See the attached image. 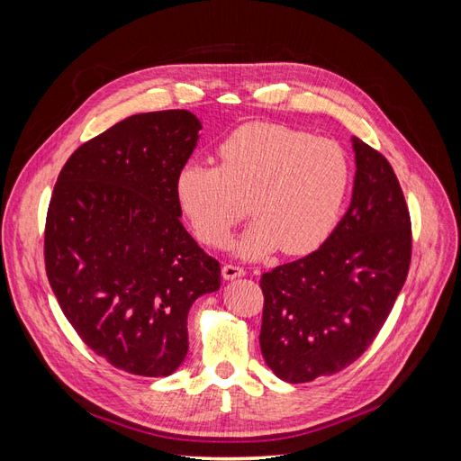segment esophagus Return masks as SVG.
Returning <instances> with one entry per match:
<instances>
[{"instance_id": "34e87169", "label": "esophagus", "mask_w": 461, "mask_h": 461, "mask_svg": "<svg viewBox=\"0 0 461 461\" xmlns=\"http://www.w3.org/2000/svg\"><path fill=\"white\" fill-rule=\"evenodd\" d=\"M244 275H246L244 267H239V265L227 263L225 267H222V278H225V281H234V278H240Z\"/></svg>"}]
</instances>
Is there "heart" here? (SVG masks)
I'll return each mask as SVG.
<instances>
[{
	"label": "heart",
	"instance_id": "1",
	"mask_svg": "<svg viewBox=\"0 0 461 461\" xmlns=\"http://www.w3.org/2000/svg\"><path fill=\"white\" fill-rule=\"evenodd\" d=\"M217 153L219 167L186 163L175 180L176 202L202 242L225 240L246 215V202L256 221L230 244L242 259H261L276 248L310 254L329 239L350 186V161L337 142L252 122Z\"/></svg>",
	"mask_w": 461,
	"mask_h": 461
}]
</instances>
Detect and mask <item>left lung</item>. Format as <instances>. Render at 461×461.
<instances>
[{"mask_svg":"<svg viewBox=\"0 0 461 461\" xmlns=\"http://www.w3.org/2000/svg\"><path fill=\"white\" fill-rule=\"evenodd\" d=\"M350 207L310 256L261 276L259 346L286 383L339 373L367 350L406 283L411 225L390 163L352 136Z\"/></svg>","mask_w":461,"mask_h":461,"instance_id":"8db88e82","label":"left lung"}]
</instances>
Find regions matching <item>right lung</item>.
Wrapping results in <instances>:
<instances>
[{"mask_svg": "<svg viewBox=\"0 0 461 461\" xmlns=\"http://www.w3.org/2000/svg\"><path fill=\"white\" fill-rule=\"evenodd\" d=\"M200 129L186 109L127 117L82 144L53 188V294L78 337L132 375L175 373L192 303L221 286V265L183 227L175 192Z\"/></svg>", "mask_w": 461, "mask_h": 461, "instance_id": "obj_1", "label": "right lung"}]
</instances>
